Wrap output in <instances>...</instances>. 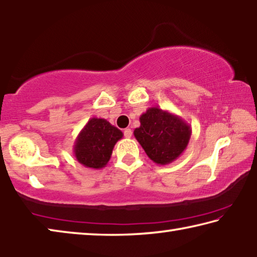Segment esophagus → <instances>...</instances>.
I'll return each instance as SVG.
<instances>
[{
    "instance_id": "1",
    "label": "esophagus",
    "mask_w": 257,
    "mask_h": 257,
    "mask_svg": "<svg viewBox=\"0 0 257 257\" xmlns=\"http://www.w3.org/2000/svg\"><path fill=\"white\" fill-rule=\"evenodd\" d=\"M124 136H125V138H131L132 137V130L131 128H125L124 130Z\"/></svg>"
}]
</instances>
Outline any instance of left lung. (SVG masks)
<instances>
[{
	"mask_svg": "<svg viewBox=\"0 0 257 257\" xmlns=\"http://www.w3.org/2000/svg\"><path fill=\"white\" fill-rule=\"evenodd\" d=\"M133 134L151 161L167 165L187 149L191 127L182 117L159 107H150L140 116V126Z\"/></svg>",
	"mask_w": 257,
	"mask_h": 257,
	"instance_id": "8db88e82",
	"label": "left lung"
}]
</instances>
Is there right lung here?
I'll return each instance as SVG.
<instances>
[{
	"mask_svg": "<svg viewBox=\"0 0 257 257\" xmlns=\"http://www.w3.org/2000/svg\"><path fill=\"white\" fill-rule=\"evenodd\" d=\"M123 132L104 118L92 117L78 133L74 144V155L83 166L100 170L108 164L117 141Z\"/></svg>",
	"mask_w": 257,
	"mask_h": 257,
	"instance_id": "1",
	"label": "right lung"
}]
</instances>
